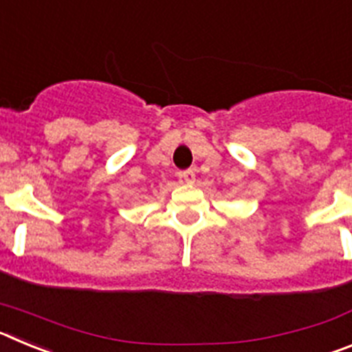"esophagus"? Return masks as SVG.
Returning <instances> with one entry per match:
<instances>
[{
	"instance_id": "obj_1",
	"label": "esophagus",
	"mask_w": 352,
	"mask_h": 352,
	"mask_svg": "<svg viewBox=\"0 0 352 352\" xmlns=\"http://www.w3.org/2000/svg\"><path fill=\"white\" fill-rule=\"evenodd\" d=\"M182 178L185 179V183H188V185H192V183L195 182V174H194V170H192V169L183 170V173H182Z\"/></svg>"
}]
</instances>
